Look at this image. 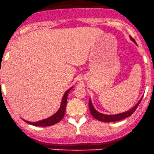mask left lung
Returning <instances> with one entry per match:
<instances>
[{"instance_id":"obj_1","label":"left lung","mask_w":154,"mask_h":154,"mask_svg":"<svg viewBox=\"0 0 154 154\" xmlns=\"http://www.w3.org/2000/svg\"><path fill=\"white\" fill-rule=\"evenodd\" d=\"M134 42H135L134 39H132ZM143 98V97H142ZM142 98L139 100V102L137 103L133 108H131V109L128 110L127 112H123V113H120V114H117V115H104V114L100 113V112H97V110L95 109L94 108L93 105H92V101L90 99V101H89V107H90V113L91 115H92V117L94 118L97 119V120L99 121H102V122H115V121H119V120H123V119L127 118L132 114L134 112V111L137 109V108L138 107L139 104L141 102Z\"/></svg>"}]
</instances>
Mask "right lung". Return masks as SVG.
<instances>
[{"label": "right lung", "instance_id": "add662e5", "mask_svg": "<svg viewBox=\"0 0 154 154\" xmlns=\"http://www.w3.org/2000/svg\"><path fill=\"white\" fill-rule=\"evenodd\" d=\"M72 88V87H71L68 90L66 91L65 93L63 95V97H62V102H61V106L59 107V110L54 115H53L52 116L48 117L46 119H44V120H39L38 122H29L27 121V120H25V121L27 123L31 124V125H36V126H50V125H53L54 124L59 123L64 117L66 110V106H67V95H68L69 92H70Z\"/></svg>", "mask_w": 154, "mask_h": 154}]
</instances>
